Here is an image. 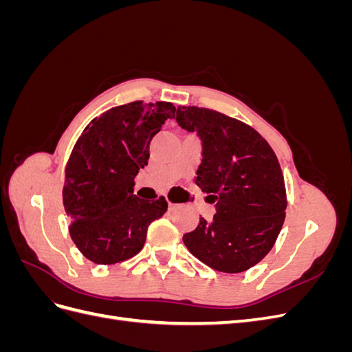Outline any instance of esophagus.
I'll return each mask as SVG.
<instances>
[{
  "label": "esophagus",
  "mask_w": 352,
  "mask_h": 352,
  "mask_svg": "<svg viewBox=\"0 0 352 352\" xmlns=\"http://www.w3.org/2000/svg\"><path fill=\"white\" fill-rule=\"evenodd\" d=\"M176 207H177L176 204H173V202H170V201H168V210H175Z\"/></svg>",
  "instance_id": "1"
}]
</instances>
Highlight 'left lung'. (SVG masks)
Instances as JSON below:
<instances>
[{
    "instance_id": "left-lung-1",
    "label": "left lung",
    "mask_w": 352,
    "mask_h": 352,
    "mask_svg": "<svg viewBox=\"0 0 352 352\" xmlns=\"http://www.w3.org/2000/svg\"><path fill=\"white\" fill-rule=\"evenodd\" d=\"M176 122L199 136L195 184L216 207L212 220L201 217L185 233L186 248L217 272L248 270L273 248L283 226L286 190L278 157L251 126L214 110L180 105Z\"/></svg>"
}]
</instances>
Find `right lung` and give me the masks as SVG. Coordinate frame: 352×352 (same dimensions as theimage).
Returning <instances> with one entry per match:
<instances>
[{
	"label": "right lung",
	"instance_id": "right-lung-1",
	"mask_svg": "<svg viewBox=\"0 0 352 352\" xmlns=\"http://www.w3.org/2000/svg\"><path fill=\"white\" fill-rule=\"evenodd\" d=\"M172 102L135 101L102 113L85 127L66 166L63 204L74 245L95 264H116L144 247L148 226L167 210L164 197L133 195L135 176L148 164L150 142Z\"/></svg>",
	"mask_w": 352,
	"mask_h": 352
}]
</instances>
